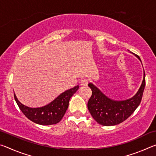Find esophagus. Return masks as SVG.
Masks as SVG:
<instances>
[{
	"instance_id": "obj_1",
	"label": "esophagus",
	"mask_w": 156,
	"mask_h": 156,
	"mask_svg": "<svg viewBox=\"0 0 156 156\" xmlns=\"http://www.w3.org/2000/svg\"><path fill=\"white\" fill-rule=\"evenodd\" d=\"M87 84H88L87 79H83V80L80 81V85L81 86L85 87V86L87 85Z\"/></svg>"
}]
</instances>
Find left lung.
Here are the masks:
<instances>
[{
  "mask_svg": "<svg viewBox=\"0 0 156 156\" xmlns=\"http://www.w3.org/2000/svg\"><path fill=\"white\" fill-rule=\"evenodd\" d=\"M132 54L142 63L138 55ZM88 85L92 91L87 103L89 112L91 116L100 125L113 126L127 119L139 106L145 87V73L144 71L143 80L137 93L131 98L124 100L111 99L93 83H89Z\"/></svg>",
  "mask_w": 156,
  "mask_h": 156,
  "instance_id": "left-lung-1",
  "label": "left lung"
}]
</instances>
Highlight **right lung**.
Returning a JSON list of instances; mask_svg holds the SVG:
<instances>
[{
	"instance_id": "1",
	"label": "right lung",
	"mask_w": 156,
	"mask_h": 156,
	"mask_svg": "<svg viewBox=\"0 0 156 156\" xmlns=\"http://www.w3.org/2000/svg\"><path fill=\"white\" fill-rule=\"evenodd\" d=\"M78 88V84L60 94L49 104L41 107L32 108L25 106L18 100L15 94L14 98L21 112L29 120L41 125H55L62 120L68 108L70 98Z\"/></svg>"
}]
</instances>
